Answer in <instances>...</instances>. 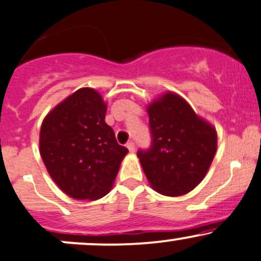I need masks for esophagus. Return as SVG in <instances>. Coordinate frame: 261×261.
Wrapping results in <instances>:
<instances>
[{
  "mask_svg": "<svg viewBox=\"0 0 261 261\" xmlns=\"http://www.w3.org/2000/svg\"><path fill=\"white\" fill-rule=\"evenodd\" d=\"M126 146H127L128 151H130V152H131V153H134V152H135V144H134V142H133V141L127 142V145H126Z\"/></svg>",
  "mask_w": 261,
  "mask_h": 261,
  "instance_id": "34e87169",
  "label": "esophagus"
}]
</instances>
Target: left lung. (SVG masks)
<instances>
[{
  "label": "left lung",
  "mask_w": 261,
  "mask_h": 261,
  "mask_svg": "<svg viewBox=\"0 0 261 261\" xmlns=\"http://www.w3.org/2000/svg\"><path fill=\"white\" fill-rule=\"evenodd\" d=\"M147 114L152 146L137 157L148 183L163 196L187 194L210 170L217 151L216 127L173 91L152 100Z\"/></svg>",
  "instance_id": "1"
}]
</instances>
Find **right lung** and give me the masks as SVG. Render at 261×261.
I'll return each mask as SVG.
<instances>
[{
    "label": "right lung",
    "mask_w": 261,
    "mask_h": 261,
    "mask_svg": "<svg viewBox=\"0 0 261 261\" xmlns=\"http://www.w3.org/2000/svg\"><path fill=\"white\" fill-rule=\"evenodd\" d=\"M99 91L80 88L51 109L39 133V152L56 185L74 199L96 200L109 193L128 150L105 122Z\"/></svg>",
    "instance_id": "obj_1"
}]
</instances>
